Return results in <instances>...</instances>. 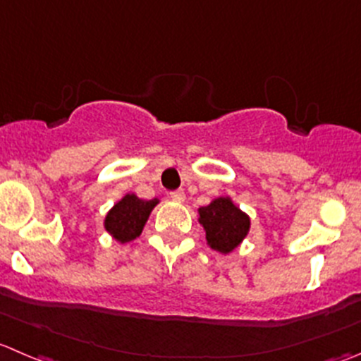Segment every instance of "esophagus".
I'll return each mask as SVG.
<instances>
[{
    "instance_id": "esophagus-1",
    "label": "esophagus",
    "mask_w": 361,
    "mask_h": 361,
    "mask_svg": "<svg viewBox=\"0 0 361 361\" xmlns=\"http://www.w3.org/2000/svg\"><path fill=\"white\" fill-rule=\"evenodd\" d=\"M171 199L176 202H183L185 201V192L183 190H174L171 192Z\"/></svg>"
}]
</instances>
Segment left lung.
<instances>
[{
  "mask_svg": "<svg viewBox=\"0 0 361 361\" xmlns=\"http://www.w3.org/2000/svg\"><path fill=\"white\" fill-rule=\"evenodd\" d=\"M199 224L206 233V243L220 254H231L250 231V216L234 204L229 195L215 197L197 209Z\"/></svg>",
  "mask_w": 361,
  "mask_h": 361,
  "instance_id": "obj_1",
  "label": "left lung"
}]
</instances>
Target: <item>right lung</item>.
Listing matches in <instances>:
<instances>
[{
	"label": "right lung",
	"mask_w": 361,
	"mask_h": 361,
	"mask_svg": "<svg viewBox=\"0 0 361 361\" xmlns=\"http://www.w3.org/2000/svg\"><path fill=\"white\" fill-rule=\"evenodd\" d=\"M159 202L160 199L157 197L152 201H146L135 194H125L107 212L106 219H104V227L118 243L134 241L135 238L141 236L142 229L149 219V213Z\"/></svg>",
	"instance_id": "1"
}]
</instances>
